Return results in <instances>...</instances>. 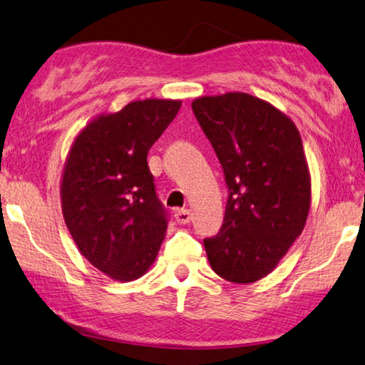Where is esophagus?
<instances>
[{"mask_svg": "<svg viewBox=\"0 0 365 365\" xmlns=\"http://www.w3.org/2000/svg\"><path fill=\"white\" fill-rule=\"evenodd\" d=\"M175 218L179 225H187L190 222V218H192V213H190L187 208H181V210H176Z\"/></svg>", "mask_w": 365, "mask_h": 365, "instance_id": "obj_1", "label": "esophagus"}]
</instances>
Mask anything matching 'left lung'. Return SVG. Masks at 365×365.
<instances>
[{
    "label": "left lung",
    "mask_w": 365,
    "mask_h": 365,
    "mask_svg": "<svg viewBox=\"0 0 365 365\" xmlns=\"http://www.w3.org/2000/svg\"><path fill=\"white\" fill-rule=\"evenodd\" d=\"M228 184L223 226L204 241L213 272L249 284L272 273L306 226L312 184L292 119L268 101L226 92L192 101Z\"/></svg>",
    "instance_id": "8db88e82"
}]
</instances>
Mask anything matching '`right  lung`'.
I'll return each mask as SVG.
<instances>
[{"label": "right lung", "mask_w": 365, "mask_h": 365, "mask_svg": "<svg viewBox=\"0 0 365 365\" xmlns=\"http://www.w3.org/2000/svg\"><path fill=\"white\" fill-rule=\"evenodd\" d=\"M181 100L145 98L95 116L76 135L59 194L77 249L115 282L143 277L166 236L147 153Z\"/></svg>", "instance_id": "obj_1"}]
</instances>
